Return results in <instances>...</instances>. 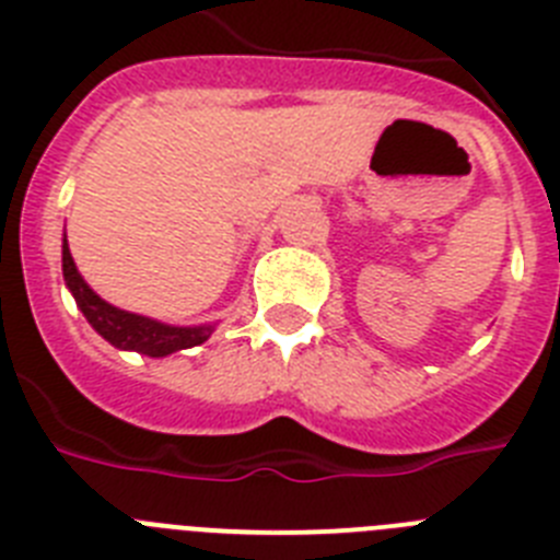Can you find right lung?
Instances as JSON below:
<instances>
[{"label": "right lung", "instance_id": "add662e5", "mask_svg": "<svg viewBox=\"0 0 560 560\" xmlns=\"http://www.w3.org/2000/svg\"><path fill=\"white\" fill-rule=\"evenodd\" d=\"M63 280H67L69 291L75 296L78 308L83 311V316L89 319V325L97 330L106 341H112L114 348L120 350H137L142 355H160L176 353V350L196 348L201 341L210 339L212 325H199V328H171V325H162L156 319H148V316L128 314V311L114 308L106 300L95 294L83 283V277L78 275L75 260L69 255V246L63 241Z\"/></svg>", "mask_w": 560, "mask_h": 560}]
</instances>
